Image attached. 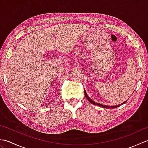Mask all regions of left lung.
<instances>
[{"label": "left lung", "instance_id": "left-lung-1", "mask_svg": "<svg viewBox=\"0 0 148 148\" xmlns=\"http://www.w3.org/2000/svg\"><path fill=\"white\" fill-rule=\"evenodd\" d=\"M84 94H85V97H86V98L88 99V100L89 102H90L91 103H92V104H94V105H96V106H100V107H102V108H107V109H109V108H118V107H119V106H120L121 105H122V104H123V103H125V102H127V100L125 102H123L122 103H121V104H119V105H117V106H106V105H102V104H100V103H98L97 102H94L93 100H92V99H91L90 97L88 96V95H87V93H86V91H85V90H84Z\"/></svg>", "mask_w": 148, "mask_h": 148}]
</instances>
